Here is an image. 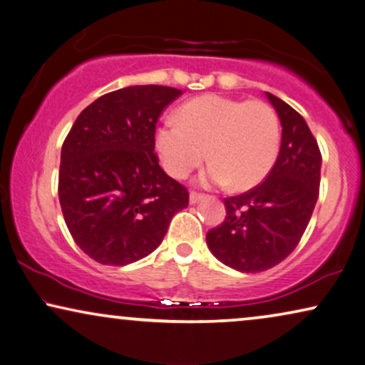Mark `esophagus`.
Masks as SVG:
<instances>
[{
    "mask_svg": "<svg viewBox=\"0 0 365 365\" xmlns=\"http://www.w3.org/2000/svg\"><path fill=\"white\" fill-rule=\"evenodd\" d=\"M203 193H198V192H190V203L193 205V203H198L200 200H203Z\"/></svg>",
    "mask_w": 365,
    "mask_h": 365,
    "instance_id": "34e87169",
    "label": "esophagus"
}]
</instances>
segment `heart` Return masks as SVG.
Returning <instances> with one entry per match:
<instances>
[{"label":"heart","instance_id":"obj_1","mask_svg":"<svg viewBox=\"0 0 365 365\" xmlns=\"http://www.w3.org/2000/svg\"><path fill=\"white\" fill-rule=\"evenodd\" d=\"M155 148L175 178H185L207 157L212 165L202 175L203 183L249 190L270 173L279 157L280 120L262 100L202 95L187 101L177 120L158 126Z\"/></svg>","mask_w":365,"mask_h":365}]
</instances>
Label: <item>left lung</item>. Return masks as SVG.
I'll return each instance as SVG.
<instances>
[{"label": "left lung", "instance_id": "obj_1", "mask_svg": "<svg viewBox=\"0 0 365 365\" xmlns=\"http://www.w3.org/2000/svg\"><path fill=\"white\" fill-rule=\"evenodd\" d=\"M282 123L279 157L264 182L225 198L227 215L207 233V245L222 264L240 272H262L280 264L302 239L319 198L317 140L302 115L267 93Z\"/></svg>", "mask_w": 365, "mask_h": 365}]
</instances>
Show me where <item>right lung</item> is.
I'll list each match as a JSON object with an SVG mask.
<instances>
[{"mask_svg":"<svg viewBox=\"0 0 365 365\" xmlns=\"http://www.w3.org/2000/svg\"><path fill=\"white\" fill-rule=\"evenodd\" d=\"M182 95L172 86L110 91L78 115L61 147L58 197L73 240L103 265L137 262L162 244L187 188L158 165L155 130Z\"/></svg>","mask_w":365,"mask_h":365,"instance_id":"add662e5","label":"right lung"}]
</instances>
